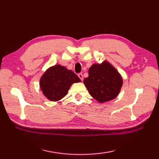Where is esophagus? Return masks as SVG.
I'll use <instances>...</instances> for the list:
<instances>
[{
	"label": "esophagus",
	"mask_w": 159,
	"mask_h": 159,
	"mask_svg": "<svg viewBox=\"0 0 159 159\" xmlns=\"http://www.w3.org/2000/svg\"><path fill=\"white\" fill-rule=\"evenodd\" d=\"M78 76H79V77L80 78V79L81 80H83V74H81V73L79 74H78Z\"/></svg>",
	"instance_id": "1"
}]
</instances>
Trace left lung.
I'll return each mask as SVG.
<instances>
[{
    "instance_id": "8db88e82",
    "label": "left lung",
    "mask_w": 159,
    "mask_h": 159,
    "mask_svg": "<svg viewBox=\"0 0 159 159\" xmlns=\"http://www.w3.org/2000/svg\"><path fill=\"white\" fill-rule=\"evenodd\" d=\"M89 94L100 103L109 102L119 95L123 79L119 72L105 60L89 67V76L83 80Z\"/></svg>"
}]
</instances>
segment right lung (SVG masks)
Instances as JSON below:
<instances>
[{
	"label": "right lung",
	"instance_id": "obj_1",
	"mask_svg": "<svg viewBox=\"0 0 159 159\" xmlns=\"http://www.w3.org/2000/svg\"><path fill=\"white\" fill-rule=\"evenodd\" d=\"M80 81L72 70L61 65H55L50 67L42 74L39 86L47 99L57 102L67 95L73 83Z\"/></svg>",
	"mask_w": 159,
	"mask_h": 159
}]
</instances>
